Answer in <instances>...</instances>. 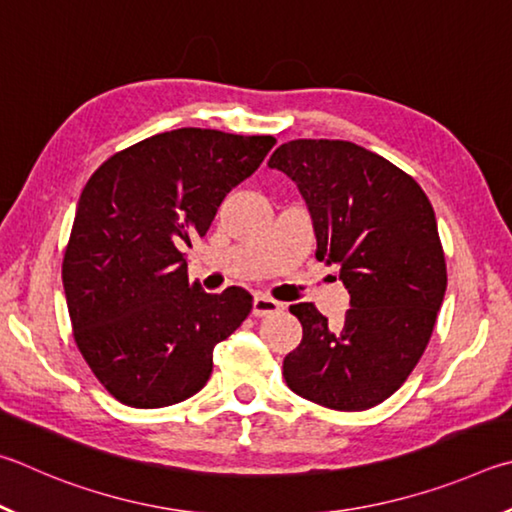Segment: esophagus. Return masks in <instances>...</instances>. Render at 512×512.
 <instances>
[{
	"label": "esophagus",
	"mask_w": 512,
	"mask_h": 512,
	"mask_svg": "<svg viewBox=\"0 0 512 512\" xmlns=\"http://www.w3.org/2000/svg\"><path fill=\"white\" fill-rule=\"evenodd\" d=\"M283 306L279 301H274L272 297H265V294H258L254 297V306H251V315L254 317H267V315H274V312H279Z\"/></svg>",
	"instance_id": "obj_1"
}]
</instances>
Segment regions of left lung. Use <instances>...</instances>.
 <instances>
[{"label":"left lung","mask_w":512,"mask_h":512,"mask_svg":"<svg viewBox=\"0 0 512 512\" xmlns=\"http://www.w3.org/2000/svg\"><path fill=\"white\" fill-rule=\"evenodd\" d=\"M267 166L297 184L317 261L337 265L351 294L337 330L312 303L290 306L303 339L285 355L283 378L297 396L328 409L380 405L423 357L445 297L432 204L414 177L351 141L294 139Z\"/></svg>","instance_id":"left-lung-1"}]
</instances>
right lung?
<instances>
[{"label": "right lung", "instance_id": "right-lung-1", "mask_svg": "<svg viewBox=\"0 0 512 512\" xmlns=\"http://www.w3.org/2000/svg\"><path fill=\"white\" fill-rule=\"evenodd\" d=\"M274 137L179 128L116 152L89 177L62 261L78 351L112 396L157 409L195 396L213 348L251 312V294L188 281L184 247L204 236Z\"/></svg>", "mask_w": 512, "mask_h": 512}]
</instances>
